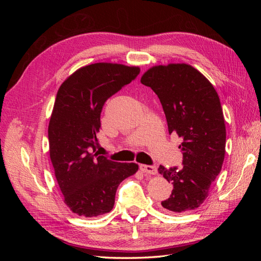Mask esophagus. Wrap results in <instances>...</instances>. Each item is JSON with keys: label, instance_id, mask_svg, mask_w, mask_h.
Returning a JSON list of instances; mask_svg holds the SVG:
<instances>
[{"label": "esophagus", "instance_id": "esophagus-1", "mask_svg": "<svg viewBox=\"0 0 261 261\" xmlns=\"http://www.w3.org/2000/svg\"><path fill=\"white\" fill-rule=\"evenodd\" d=\"M140 170L143 171L144 173H147V174H150V175H153V174H156L158 172V168L156 165H147V164H140Z\"/></svg>", "mask_w": 261, "mask_h": 261}]
</instances>
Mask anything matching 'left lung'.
Masks as SVG:
<instances>
[{
	"label": "left lung",
	"mask_w": 261,
	"mask_h": 261,
	"mask_svg": "<svg viewBox=\"0 0 261 261\" xmlns=\"http://www.w3.org/2000/svg\"><path fill=\"white\" fill-rule=\"evenodd\" d=\"M141 84L160 99L169 134L181 139L183 167L159 173L173 184L170 198L161 202L172 212L198 208L222 168L225 154V124L216 89L196 68L187 64L159 65L148 69Z\"/></svg>",
	"instance_id": "obj_1"
}]
</instances>
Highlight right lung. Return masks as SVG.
Segmentation results:
<instances>
[{
  "mask_svg": "<svg viewBox=\"0 0 261 261\" xmlns=\"http://www.w3.org/2000/svg\"><path fill=\"white\" fill-rule=\"evenodd\" d=\"M139 72L135 66L96 63L77 69L58 91L48 129L50 158L64 202L78 216L111 211L118 185L138 170L136 163L99 155L97 133L106 101Z\"/></svg>",
  "mask_w": 261,
  "mask_h": 261,
  "instance_id": "add662e5",
  "label": "right lung"
}]
</instances>
